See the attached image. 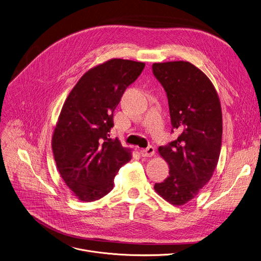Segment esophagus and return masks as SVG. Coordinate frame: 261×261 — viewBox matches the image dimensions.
Masks as SVG:
<instances>
[{
    "label": "esophagus",
    "mask_w": 261,
    "mask_h": 261,
    "mask_svg": "<svg viewBox=\"0 0 261 261\" xmlns=\"http://www.w3.org/2000/svg\"><path fill=\"white\" fill-rule=\"evenodd\" d=\"M154 148L152 147V146H149V147H147L146 149H142L141 150V154H142V156H144V158H151V156H153V154H154Z\"/></svg>",
    "instance_id": "1"
}]
</instances>
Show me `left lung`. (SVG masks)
<instances>
[{"mask_svg":"<svg viewBox=\"0 0 261 261\" xmlns=\"http://www.w3.org/2000/svg\"><path fill=\"white\" fill-rule=\"evenodd\" d=\"M152 71L167 93L173 128L179 137L159 147L169 176L154 185L173 205L194 199L212 178L222 143V109L208 76L188 61L153 63Z\"/></svg>","mask_w":261,"mask_h":261,"instance_id":"left-lung-1","label":"left lung"}]
</instances>
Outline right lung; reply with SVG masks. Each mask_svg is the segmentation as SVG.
<instances>
[{"mask_svg": "<svg viewBox=\"0 0 261 261\" xmlns=\"http://www.w3.org/2000/svg\"><path fill=\"white\" fill-rule=\"evenodd\" d=\"M145 63L114 59L86 71L68 94L51 137L55 162L66 186L81 201L109 194L132 149L111 139L113 112Z\"/></svg>", "mask_w": 261, "mask_h": 261, "instance_id": "1", "label": "right lung"}]
</instances>
